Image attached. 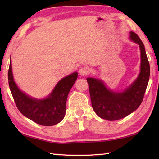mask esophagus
Listing matches in <instances>:
<instances>
[{"instance_id":"esophagus-1","label":"esophagus","mask_w":159,"mask_h":159,"mask_svg":"<svg viewBox=\"0 0 159 159\" xmlns=\"http://www.w3.org/2000/svg\"><path fill=\"white\" fill-rule=\"evenodd\" d=\"M88 72H89V70L87 67H82L79 70V74L83 76H85L86 75H88Z\"/></svg>"}]
</instances>
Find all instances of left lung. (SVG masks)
<instances>
[{
	"instance_id": "8db88e82",
	"label": "left lung",
	"mask_w": 159,
	"mask_h": 159,
	"mask_svg": "<svg viewBox=\"0 0 159 159\" xmlns=\"http://www.w3.org/2000/svg\"><path fill=\"white\" fill-rule=\"evenodd\" d=\"M130 39L140 48V73L137 79L123 92L116 93L109 90L101 80L87 79L93 110L99 117L111 121L127 116L138 108L149 79L150 66L144 45L134 32L130 31Z\"/></svg>"
}]
</instances>
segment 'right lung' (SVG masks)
Instances as JSON below:
<instances>
[{"instance_id":"right-lung-1","label":"right lung","mask_w":159,"mask_h":159,"mask_svg":"<svg viewBox=\"0 0 159 159\" xmlns=\"http://www.w3.org/2000/svg\"><path fill=\"white\" fill-rule=\"evenodd\" d=\"M77 77L78 73L74 72L63 78L48 98L34 99L19 89L13 79L11 60L10 61L8 83L16 106L25 116L41 125L52 126L63 119L65 116L67 96Z\"/></svg>"}]
</instances>
